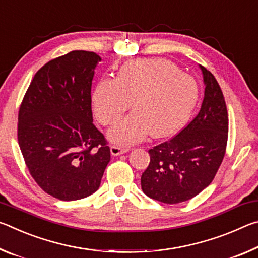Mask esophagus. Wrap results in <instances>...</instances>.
I'll list each match as a JSON object with an SVG mask.
<instances>
[{
    "label": "esophagus",
    "mask_w": 258,
    "mask_h": 258,
    "mask_svg": "<svg viewBox=\"0 0 258 258\" xmlns=\"http://www.w3.org/2000/svg\"><path fill=\"white\" fill-rule=\"evenodd\" d=\"M110 151H111L112 156H119V155L125 154V152L130 151V148H125V147H120V146H111Z\"/></svg>",
    "instance_id": "34e87169"
}]
</instances>
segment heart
<instances>
[{
	"label": "heart",
	"mask_w": 258,
	"mask_h": 258,
	"mask_svg": "<svg viewBox=\"0 0 258 258\" xmlns=\"http://www.w3.org/2000/svg\"><path fill=\"white\" fill-rule=\"evenodd\" d=\"M198 99L197 83L165 59L126 63L115 78H102L92 95L93 111L102 125H112L130 108L134 112L109 130L112 142L128 146L148 134L165 138L182 127Z\"/></svg>",
	"instance_id": "b5f03b06"
}]
</instances>
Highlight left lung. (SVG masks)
<instances>
[{
	"label": "left lung",
	"instance_id": "1",
	"mask_svg": "<svg viewBox=\"0 0 258 258\" xmlns=\"http://www.w3.org/2000/svg\"><path fill=\"white\" fill-rule=\"evenodd\" d=\"M204 100L197 116L180 133L149 150L142 191L164 204L186 202L211 184L224 158L229 117L216 78L203 66Z\"/></svg>",
	"mask_w": 258,
	"mask_h": 258
}]
</instances>
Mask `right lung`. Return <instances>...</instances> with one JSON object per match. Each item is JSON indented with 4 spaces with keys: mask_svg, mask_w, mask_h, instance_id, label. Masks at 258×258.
<instances>
[{
    "mask_svg": "<svg viewBox=\"0 0 258 258\" xmlns=\"http://www.w3.org/2000/svg\"><path fill=\"white\" fill-rule=\"evenodd\" d=\"M101 58L72 51L45 63L18 115V142L30 175L52 197L72 202L99 189L110 148L93 124L91 87Z\"/></svg>",
    "mask_w": 258,
    "mask_h": 258,
    "instance_id": "1",
    "label": "right lung"
}]
</instances>
